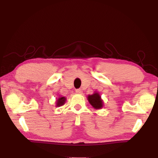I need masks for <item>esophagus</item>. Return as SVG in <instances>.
Segmentation results:
<instances>
[{
	"label": "esophagus",
	"instance_id": "34e87169",
	"mask_svg": "<svg viewBox=\"0 0 158 158\" xmlns=\"http://www.w3.org/2000/svg\"><path fill=\"white\" fill-rule=\"evenodd\" d=\"M76 93H78V94H81V93H83V90L81 89H77Z\"/></svg>",
	"mask_w": 158,
	"mask_h": 158
}]
</instances>
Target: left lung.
Returning a JSON list of instances; mask_svg holds the SVG:
<instances>
[{"label":"left lung","mask_w":158,"mask_h":158,"mask_svg":"<svg viewBox=\"0 0 158 158\" xmlns=\"http://www.w3.org/2000/svg\"><path fill=\"white\" fill-rule=\"evenodd\" d=\"M88 100L93 108L95 109H100L103 107L104 102L102 100L101 95L98 92H94L92 95H88Z\"/></svg>","instance_id":"obj_1"}]
</instances>
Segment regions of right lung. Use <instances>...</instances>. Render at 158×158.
<instances>
[{
	"mask_svg": "<svg viewBox=\"0 0 158 158\" xmlns=\"http://www.w3.org/2000/svg\"><path fill=\"white\" fill-rule=\"evenodd\" d=\"M66 102V98L65 97H62V96H59L58 98L57 99V100L56 102V107H59V106H61L65 105Z\"/></svg>",
	"mask_w": 158,
	"mask_h": 158,
	"instance_id": "add662e5",
	"label": "right lung"
}]
</instances>
